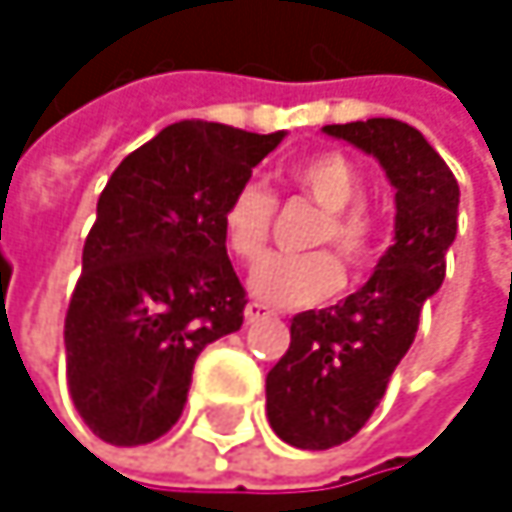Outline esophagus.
I'll use <instances>...</instances> for the list:
<instances>
[{"mask_svg":"<svg viewBox=\"0 0 512 512\" xmlns=\"http://www.w3.org/2000/svg\"><path fill=\"white\" fill-rule=\"evenodd\" d=\"M269 317V308L263 302H249L246 305V323H257V320H266Z\"/></svg>","mask_w":512,"mask_h":512,"instance_id":"obj_1","label":"esophagus"}]
</instances>
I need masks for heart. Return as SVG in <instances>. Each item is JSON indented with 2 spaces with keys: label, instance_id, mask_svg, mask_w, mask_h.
I'll use <instances>...</instances> for the list:
<instances>
[{
  "label": "heart",
  "instance_id": "heart-1",
  "mask_svg": "<svg viewBox=\"0 0 512 512\" xmlns=\"http://www.w3.org/2000/svg\"><path fill=\"white\" fill-rule=\"evenodd\" d=\"M284 183L314 207L320 216L308 231V246H332L347 266L367 263L379 243V219L370 204L358 201L361 174L341 151H317L281 171ZM275 198L257 186H240L222 207L219 228L225 249L234 260L257 263L272 237ZM341 284V263L332 252L266 257L252 275V290L272 305H317L329 299Z\"/></svg>",
  "mask_w": 512,
  "mask_h": 512
}]
</instances>
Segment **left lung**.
Returning <instances> with one entry per match:
<instances>
[{
  "instance_id": "left-lung-1",
  "label": "left lung",
  "mask_w": 512,
  "mask_h": 512,
  "mask_svg": "<svg viewBox=\"0 0 512 512\" xmlns=\"http://www.w3.org/2000/svg\"><path fill=\"white\" fill-rule=\"evenodd\" d=\"M323 130L379 159L397 189V225L394 246L361 290L293 317L290 347L266 376L269 427L302 451L350 442L385 397L424 302L442 287L460 207L454 171L415 127L367 118Z\"/></svg>"
}]
</instances>
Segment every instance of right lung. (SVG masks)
<instances>
[{
	"label": "right lung",
	"instance_id": "1",
	"mask_svg": "<svg viewBox=\"0 0 512 512\" xmlns=\"http://www.w3.org/2000/svg\"><path fill=\"white\" fill-rule=\"evenodd\" d=\"M284 133L180 121L124 156L97 201L64 317L67 388L109 445H148L183 415L201 350L243 326L246 290L219 216Z\"/></svg>",
	"mask_w": 512,
	"mask_h": 512
}]
</instances>
